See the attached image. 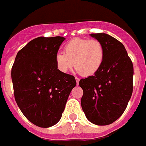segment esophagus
I'll use <instances>...</instances> for the list:
<instances>
[{
	"label": "esophagus",
	"mask_w": 146,
	"mask_h": 146,
	"mask_svg": "<svg viewBox=\"0 0 146 146\" xmlns=\"http://www.w3.org/2000/svg\"><path fill=\"white\" fill-rule=\"evenodd\" d=\"M75 79H76V82H77V85H78L79 84V78H75Z\"/></svg>",
	"instance_id": "esophagus-1"
}]
</instances>
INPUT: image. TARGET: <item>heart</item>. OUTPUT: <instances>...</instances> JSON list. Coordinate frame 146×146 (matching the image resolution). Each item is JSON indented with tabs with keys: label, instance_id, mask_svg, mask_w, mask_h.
Wrapping results in <instances>:
<instances>
[{
	"label": "heart",
	"instance_id": "b5f03b06",
	"mask_svg": "<svg viewBox=\"0 0 146 146\" xmlns=\"http://www.w3.org/2000/svg\"><path fill=\"white\" fill-rule=\"evenodd\" d=\"M104 56V48L98 40L74 38L66 43L64 53H56L55 63L60 73H68L74 64L76 70L81 75L90 77L100 69Z\"/></svg>",
	"mask_w": 146,
	"mask_h": 146
}]
</instances>
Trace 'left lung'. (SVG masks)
<instances>
[{"mask_svg":"<svg viewBox=\"0 0 146 146\" xmlns=\"http://www.w3.org/2000/svg\"><path fill=\"white\" fill-rule=\"evenodd\" d=\"M90 35L103 44L105 56L97 73L80 80L83 90L81 104L90 122L108 125L122 115L132 96L133 62L116 38L104 33Z\"/></svg>","mask_w":146,"mask_h":146,"instance_id":"1","label":"left lung"}]
</instances>
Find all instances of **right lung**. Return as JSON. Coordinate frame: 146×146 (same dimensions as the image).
I'll use <instances>...</instances> for the list:
<instances>
[{
  "mask_svg": "<svg viewBox=\"0 0 146 146\" xmlns=\"http://www.w3.org/2000/svg\"><path fill=\"white\" fill-rule=\"evenodd\" d=\"M65 38L38 37L17 54L12 70L14 98L29 121L49 128L61 118L75 78L60 73L55 56Z\"/></svg>",
  "mask_w": 146,
  "mask_h": 146,
  "instance_id": "1",
  "label": "right lung"
}]
</instances>
